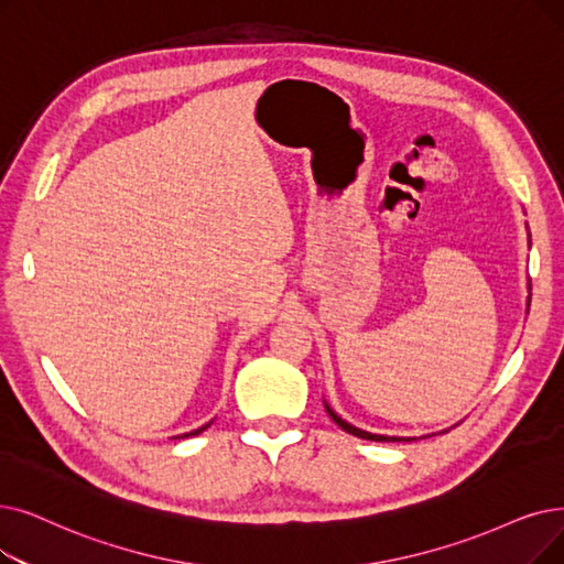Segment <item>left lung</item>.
Listing matches in <instances>:
<instances>
[{"label":"left lung","instance_id":"left-lung-1","mask_svg":"<svg viewBox=\"0 0 564 564\" xmlns=\"http://www.w3.org/2000/svg\"><path fill=\"white\" fill-rule=\"evenodd\" d=\"M528 306H530V300H528ZM325 408H327V412H329V417L346 431V433H350V435H357V437H364V440H373V443H397V440H403V437H389V435H378V433H369V431H361V429H357V426H352V424H348L346 420H340L338 414L325 403ZM405 440H412V437H405Z\"/></svg>","mask_w":564,"mask_h":564}]
</instances>
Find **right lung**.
Listing matches in <instances>:
<instances>
[{"instance_id":"add662e5","label":"right lung","mask_w":564,"mask_h":564,"mask_svg":"<svg viewBox=\"0 0 564 564\" xmlns=\"http://www.w3.org/2000/svg\"><path fill=\"white\" fill-rule=\"evenodd\" d=\"M212 424V422H209ZM209 424H205V426H200V429H195V431H191V433H184V435H177V437H191V435H198V433H203Z\"/></svg>"}]
</instances>
